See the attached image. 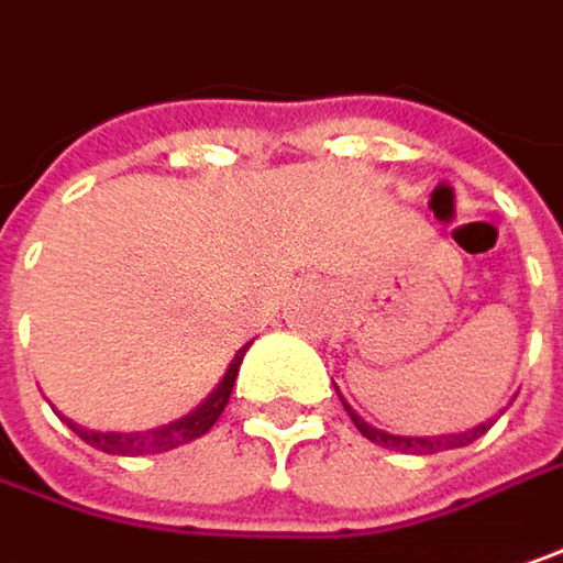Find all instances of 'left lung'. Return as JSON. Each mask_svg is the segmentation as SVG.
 Segmentation results:
<instances>
[{"instance_id": "left-lung-1", "label": "left lung", "mask_w": 563, "mask_h": 563, "mask_svg": "<svg viewBox=\"0 0 563 563\" xmlns=\"http://www.w3.org/2000/svg\"><path fill=\"white\" fill-rule=\"evenodd\" d=\"M345 411L352 415L354 428L361 431V434L367 437V440H374L379 446H386V450H399V453H415V456H431V453H440V450H456V446H468L472 440H478V437L485 434L488 428H492V421L488 424H478V428H472V431H463V434H443V437H399V434H386V431H379V428H371L361 415H354L352 406L345 402Z\"/></svg>"}]
</instances>
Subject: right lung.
I'll use <instances>...</instances> for the list:
<instances>
[{
  "mask_svg": "<svg viewBox=\"0 0 563 563\" xmlns=\"http://www.w3.org/2000/svg\"><path fill=\"white\" fill-rule=\"evenodd\" d=\"M243 354H246V349H240L238 357H234V361H231V367H228V374H224L221 383L211 389L209 399L196 408V411H189L186 418L174 421V424H164V428H155V431H135V434H117V431H85V428H78V424H71V421H69V428L75 431V434L81 437L85 443L98 446L100 453H110V456H145V453H164V450H174V446H180V443H189V440H196V437L206 434L211 424L221 418V411H224L228 399H231V389H234V379H238Z\"/></svg>",
  "mask_w": 563,
  "mask_h": 563,
  "instance_id": "right-lung-1",
  "label": "right lung"
}]
</instances>
